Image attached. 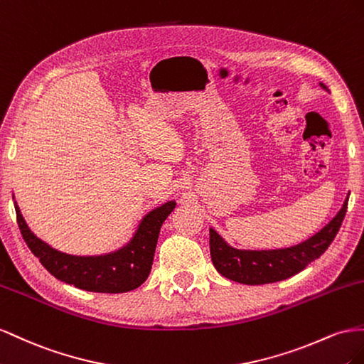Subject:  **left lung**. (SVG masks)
I'll return each mask as SVG.
<instances>
[{
	"mask_svg": "<svg viewBox=\"0 0 364 364\" xmlns=\"http://www.w3.org/2000/svg\"><path fill=\"white\" fill-rule=\"evenodd\" d=\"M320 87L329 92L328 87L321 82ZM348 200L349 193L337 215L306 241L291 247L274 248V250H245V248L232 247L215 228L210 227L212 262L218 273L245 285L273 284L291 277L323 255L331 242L334 241L338 228L345 220Z\"/></svg>",
	"mask_w": 364,
	"mask_h": 364,
	"instance_id": "8db88e82",
	"label": "left lung"
}]
</instances>
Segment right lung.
<instances>
[{
    "mask_svg": "<svg viewBox=\"0 0 364 364\" xmlns=\"http://www.w3.org/2000/svg\"><path fill=\"white\" fill-rule=\"evenodd\" d=\"M14 204L21 235L48 273L85 291L111 294L132 291L148 279L160 228L176 205L175 201H168L148 212L140 220L131 240L117 250L105 255L76 256L59 252L38 237L30 230L18 203L14 201Z\"/></svg>",
    "mask_w": 364,
    "mask_h": 364,
    "instance_id": "1",
    "label": "right lung"
}]
</instances>
